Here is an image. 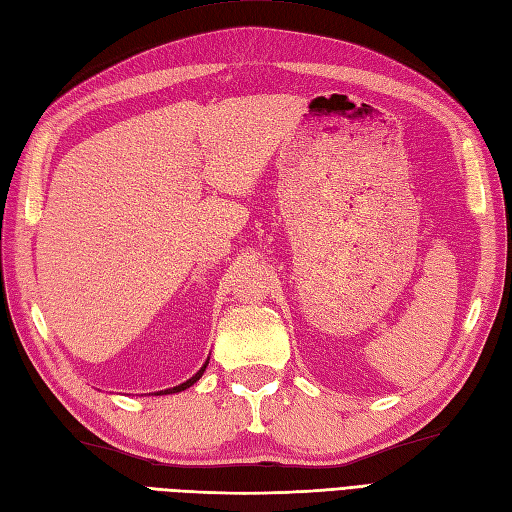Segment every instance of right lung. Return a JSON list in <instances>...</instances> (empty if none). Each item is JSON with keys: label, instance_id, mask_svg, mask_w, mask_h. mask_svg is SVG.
Instances as JSON below:
<instances>
[{"label": "right lung", "instance_id": "obj_1", "mask_svg": "<svg viewBox=\"0 0 512 512\" xmlns=\"http://www.w3.org/2000/svg\"><path fill=\"white\" fill-rule=\"evenodd\" d=\"M210 360V358H208ZM208 360H206V363H204V367L202 369H199L197 373H195V376L193 378H189V380H186V382H182V384H178V386H173V389H167V391H158L156 395H169V393H180V391H184V389H189V386H193L199 378H202V373L206 371V367H208Z\"/></svg>", "mask_w": 512, "mask_h": 512}]
</instances>
